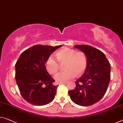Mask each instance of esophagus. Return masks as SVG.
<instances>
[{"instance_id":"esophagus-1","label":"esophagus","mask_w":123,"mask_h":123,"mask_svg":"<svg viewBox=\"0 0 123 123\" xmlns=\"http://www.w3.org/2000/svg\"><path fill=\"white\" fill-rule=\"evenodd\" d=\"M67 83H68L67 82H63V83H60V85H66V84H67Z\"/></svg>"}]
</instances>
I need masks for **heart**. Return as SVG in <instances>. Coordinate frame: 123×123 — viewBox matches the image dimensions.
I'll return each instance as SVG.
<instances>
[{"label": "heart", "instance_id": "b5f03b06", "mask_svg": "<svg viewBox=\"0 0 123 123\" xmlns=\"http://www.w3.org/2000/svg\"><path fill=\"white\" fill-rule=\"evenodd\" d=\"M56 57L60 64L66 63L65 68L66 69L54 76L58 83H63L76 77L77 74H82L87 66V57L81 51L77 52L73 49L66 47L58 51ZM52 56L47 58L46 68L50 74H55L59 70L60 64Z\"/></svg>", "mask_w": 123, "mask_h": 123}]
</instances>
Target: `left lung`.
Listing matches in <instances>:
<instances>
[{
	"instance_id": "8db88e82",
	"label": "left lung",
	"mask_w": 123,
	"mask_h": 123,
	"mask_svg": "<svg viewBox=\"0 0 123 123\" xmlns=\"http://www.w3.org/2000/svg\"><path fill=\"white\" fill-rule=\"evenodd\" d=\"M85 53L87 66L76 87L68 91L71 100L76 104L87 107L101 99L105 94L111 80V65L101 51L89 45L74 46Z\"/></svg>"
}]
</instances>
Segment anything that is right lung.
I'll use <instances>...</instances> for the list:
<instances>
[{
	"label": "right lung",
	"instance_id": "obj_1",
	"mask_svg": "<svg viewBox=\"0 0 123 123\" xmlns=\"http://www.w3.org/2000/svg\"><path fill=\"white\" fill-rule=\"evenodd\" d=\"M62 45H36L21 54L15 64V80L21 96L29 103L42 106L54 99L58 86L46 70L47 58Z\"/></svg>",
	"mask_w": 123,
	"mask_h": 123
}]
</instances>
